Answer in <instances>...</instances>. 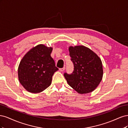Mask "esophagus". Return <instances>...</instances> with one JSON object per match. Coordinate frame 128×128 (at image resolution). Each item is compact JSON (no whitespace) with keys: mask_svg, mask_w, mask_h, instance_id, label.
<instances>
[{"mask_svg":"<svg viewBox=\"0 0 128 128\" xmlns=\"http://www.w3.org/2000/svg\"><path fill=\"white\" fill-rule=\"evenodd\" d=\"M64 70H65V67H64L63 68L59 69V70L61 71V72H64Z\"/></svg>","mask_w":128,"mask_h":128,"instance_id":"1","label":"esophagus"}]
</instances>
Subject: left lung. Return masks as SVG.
I'll return each instance as SVG.
<instances>
[{"label": "left lung", "instance_id": "1", "mask_svg": "<svg viewBox=\"0 0 128 128\" xmlns=\"http://www.w3.org/2000/svg\"><path fill=\"white\" fill-rule=\"evenodd\" d=\"M69 51L74 68L70 74L64 73L68 84L80 94L92 92L102 78L101 59L91 50L82 45L70 46Z\"/></svg>", "mask_w": 128, "mask_h": 128}]
</instances>
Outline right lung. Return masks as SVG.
I'll list each match as a JSON object with an SVG mask.
<instances>
[{"instance_id": "add662e5", "label": "right lung", "mask_w": 128, "mask_h": 128, "mask_svg": "<svg viewBox=\"0 0 128 128\" xmlns=\"http://www.w3.org/2000/svg\"><path fill=\"white\" fill-rule=\"evenodd\" d=\"M52 50L44 45H38L21 60L18 68V80L28 92L40 93L51 85L54 73L59 69L51 56Z\"/></svg>"}]
</instances>
